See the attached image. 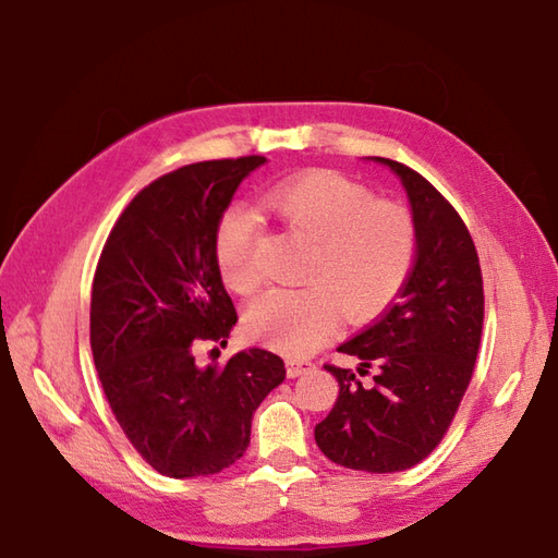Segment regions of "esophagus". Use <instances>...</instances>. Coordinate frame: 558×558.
Masks as SVG:
<instances>
[{
	"label": "esophagus",
	"instance_id": "34e87169",
	"mask_svg": "<svg viewBox=\"0 0 558 558\" xmlns=\"http://www.w3.org/2000/svg\"><path fill=\"white\" fill-rule=\"evenodd\" d=\"M288 376L290 378H298V376H302L306 369H310V362H300V360H288Z\"/></svg>",
	"mask_w": 558,
	"mask_h": 558
}]
</instances>
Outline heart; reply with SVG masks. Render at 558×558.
<instances>
[{
    "label": "heart",
    "instance_id": "1",
    "mask_svg": "<svg viewBox=\"0 0 558 558\" xmlns=\"http://www.w3.org/2000/svg\"><path fill=\"white\" fill-rule=\"evenodd\" d=\"M268 208L286 228L312 242L298 290H268L246 310V330L290 357L316 350L333 333L338 306L350 318H369L408 282L417 252L410 213L376 201L369 189L345 174L316 170L268 186ZM258 220L242 204L218 218L213 252L225 286L252 292L258 286L254 260Z\"/></svg>",
    "mask_w": 558,
    "mask_h": 558
}]
</instances>
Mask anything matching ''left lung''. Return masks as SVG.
I'll use <instances>...</instances> for the list:
<instances>
[{"label": "left lung", "mask_w": 558, "mask_h": 558, "mask_svg": "<svg viewBox=\"0 0 558 558\" xmlns=\"http://www.w3.org/2000/svg\"><path fill=\"white\" fill-rule=\"evenodd\" d=\"M393 172L417 230L414 264L398 302L340 352L357 374L326 364L340 386L333 410L316 424V446L342 468L400 472L441 441L475 369L484 290L475 242L456 208L408 165L372 158Z\"/></svg>", "instance_id": "obj_1"}]
</instances>
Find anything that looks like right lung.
I'll return each instance as SVG.
<instances>
[{
	"instance_id": "right-lung-1",
	"label": "right lung",
	"mask_w": 558,
	"mask_h": 558,
	"mask_svg": "<svg viewBox=\"0 0 558 558\" xmlns=\"http://www.w3.org/2000/svg\"><path fill=\"white\" fill-rule=\"evenodd\" d=\"M260 156L194 162L148 184L117 220L90 294V350L122 432L160 475L186 480L244 456L252 417L286 364L248 348L198 366L201 340L228 345L236 312L213 252L218 218Z\"/></svg>"
}]
</instances>
